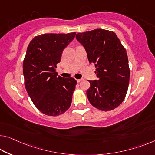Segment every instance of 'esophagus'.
Listing matches in <instances>:
<instances>
[{"label":"esophagus","mask_w":155,"mask_h":155,"mask_svg":"<svg viewBox=\"0 0 155 155\" xmlns=\"http://www.w3.org/2000/svg\"><path fill=\"white\" fill-rule=\"evenodd\" d=\"M82 80H83V78H81V79H77V81L78 83H79V82L81 81Z\"/></svg>","instance_id":"esophagus-1"}]
</instances>
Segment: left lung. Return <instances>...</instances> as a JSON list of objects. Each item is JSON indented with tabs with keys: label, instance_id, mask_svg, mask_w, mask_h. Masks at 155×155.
<instances>
[{
	"label": "left lung",
	"instance_id": "left-lung-1",
	"mask_svg": "<svg viewBox=\"0 0 155 155\" xmlns=\"http://www.w3.org/2000/svg\"><path fill=\"white\" fill-rule=\"evenodd\" d=\"M77 40L87 52L90 63L95 66L99 80L89 81L90 103L102 111L122 104L127 92L130 70L125 48L114 32L104 29L78 33Z\"/></svg>",
	"mask_w": 155,
	"mask_h": 155
}]
</instances>
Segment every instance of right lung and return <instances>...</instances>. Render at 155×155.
Listing matches in <instances>:
<instances>
[{"label": "right lung", "mask_w": 155, "mask_h": 155, "mask_svg": "<svg viewBox=\"0 0 155 155\" xmlns=\"http://www.w3.org/2000/svg\"><path fill=\"white\" fill-rule=\"evenodd\" d=\"M76 33H47L35 36L28 46L23 62L26 91L42 114L57 116L70 107L77 81L58 76L55 68L63 51Z\"/></svg>", "instance_id": "right-lung-1"}]
</instances>
